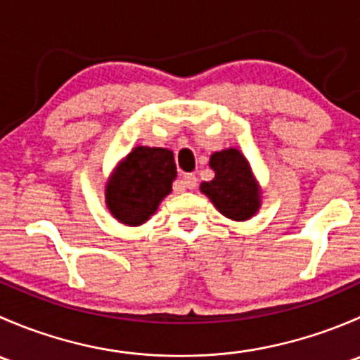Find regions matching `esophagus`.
<instances>
[{"label":"esophagus","instance_id":"esophagus-1","mask_svg":"<svg viewBox=\"0 0 360 360\" xmlns=\"http://www.w3.org/2000/svg\"><path fill=\"white\" fill-rule=\"evenodd\" d=\"M179 184H181V188H183V190H195V188H197V184H198V179H197V176H195V174H184V176L181 177Z\"/></svg>","mask_w":360,"mask_h":360}]
</instances>
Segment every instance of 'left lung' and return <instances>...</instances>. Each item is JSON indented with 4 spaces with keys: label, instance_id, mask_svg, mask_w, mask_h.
<instances>
[{
    "label": "left lung",
    "instance_id": "left-lung-1",
    "mask_svg": "<svg viewBox=\"0 0 360 360\" xmlns=\"http://www.w3.org/2000/svg\"><path fill=\"white\" fill-rule=\"evenodd\" d=\"M212 181H203L200 191L224 217L248 221L261 207V186L249 160L238 148H226L210 155Z\"/></svg>",
    "mask_w": 360,
    "mask_h": 360
}]
</instances>
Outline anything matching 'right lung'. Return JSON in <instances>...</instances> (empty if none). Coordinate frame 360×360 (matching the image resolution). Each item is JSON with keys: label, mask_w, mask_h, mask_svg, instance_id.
Instances as JSON below:
<instances>
[{"label": "right lung", "mask_w": 360, "mask_h": 360, "mask_svg": "<svg viewBox=\"0 0 360 360\" xmlns=\"http://www.w3.org/2000/svg\"><path fill=\"white\" fill-rule=\"evenodd\" d=\"M177 177L174 153L167 148L136 146L112 169L104 186L106 207L116 221L141 226L157 212Z\"/></svg>", "instance_id": "1"}]
</instances>
